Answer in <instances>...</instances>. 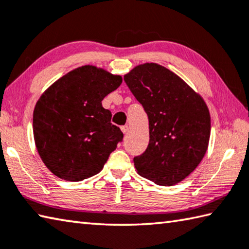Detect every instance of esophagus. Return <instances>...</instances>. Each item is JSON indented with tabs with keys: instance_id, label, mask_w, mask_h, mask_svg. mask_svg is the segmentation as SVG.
I'll return each mask as SVG.
<instances>
[{
	"instance_id": "obj_1",
	"label": "esophagus",
	"mask_w": 249,
	"mask_h": 249,
	"mask_svg": "<svg viewBox=\"0 0 249 249\" xmlns=\"http://www.w3.org/2000/svg\"><path fill=\"white\" fill-rule=\"evenodd\" d=\"M128 129H129V126H128V125H124V126H122V127H121V130H122V132H123L124 134L127 133Z\"/></svg>"
}]
</instances>
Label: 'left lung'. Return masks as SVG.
Instances as JSON below:
<instances>
[{
    "label": "left lung",
    "mask_w": 249,
    "mask_h": 249,
    "mask_svg": "<svg viewBox=\"0 0 249 249\" xmlns=\"http://www.w3.org/2000/svg\"><path fill=\"white\" fill-rule=\"evenodd\" d=\"M149 120V144L134 158L137 173L172 186L195 170L209 144V109L199 93L157 63L135 66L124 76Z\"/></svg>",
    "instance_id": "1"
}]
</instances>
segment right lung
<instances>
[{
  "label": "right lung",
  "mask_w": 249,
  "mask_h": 249,
  "mask_svg": "<svg viewBox=\"0 0 249 249\" xmlns=\"http://www.w3.org/2000/svg\"><path fill=\"white\" fill-rule=\"evenodd\" d=\"M122 76L93 65L62 76L44 91L34 110V137L52 173L79 182L98 174L123 133L111 123L102 100L122 84Z\"/></svg>",
  "instance_id": "right-lung-1"
}]
</instances>
